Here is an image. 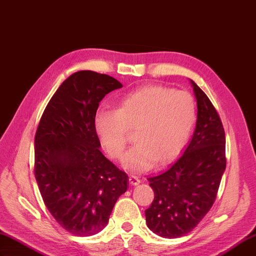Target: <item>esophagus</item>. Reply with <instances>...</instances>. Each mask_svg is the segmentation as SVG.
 <instances>
[{"label":"esophagus","mask_w":256,"mask_h":256,"mask_svg":"<svg viewBox=\"0 0 256 256\" xmlns=\"http://www.w3.org/2000/svg\"><path fill=\"white\" fill-rule=\"evenodd\" d=\"M129 182L132 185H138L140 183V178L137 175H130L129 176Z\"/></svg>","instance_id":"obj_1"}]
</instances>
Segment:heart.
<instances>
[{"label":"heart","mask_w":256,"mask_h":256,"mask_svg":"<svg viewBox=\"0 0 256 256\" xmlns=\"http://www.w3.org/2000/svg\"><path fill=\"white\" fill-rule=\"evenodd\" d=\"M196 120L194 98L185 90L146 86L126 94L116 110H100L95 129L106 152L120 160L129 144L137 141L126 158L134 171H146L154 161L164 163L183 149Z\"/></svg>","instance_id":"obj_1"}]
</instances>
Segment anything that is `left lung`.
Instances as JSON below:
<instances>
[{"label":"left lung","mask_w":256,"mask_h":256,"mask_svg":"<svg viewBox=\"0 0 256 256\" xmlns=\"http://www.w3.org/2000/svg\"><path fill=\"white\" fill-rule=\"evenodd\" d=\"M197 100L194 136L183 154L146 180L154 192L146 221L151 231L166 239L183 236L212 207L226 170V134L214 106L192 81Z\"/></svg>","instance_id":"obj_1"}]
</instances>
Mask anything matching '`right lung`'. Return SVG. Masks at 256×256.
<instances>
[{"label": "right lung", "instance_id": "obj_1", "mask_svg": "<svg viewBox=\"0 0 256 256\" xmlns=\"http://www.w3.org/2000/svg\"><path fill=\"white\" fill-rule=\"evenodd\" d=\"M122 84L94 71L73 73L44 108L35 134L34 172L44 205L62 228L78 236L108 222L128 175L100 151L95 116L100 100Z\"/></svg>", "mask_w": 256, "mask_h": 256}]
</instances>
